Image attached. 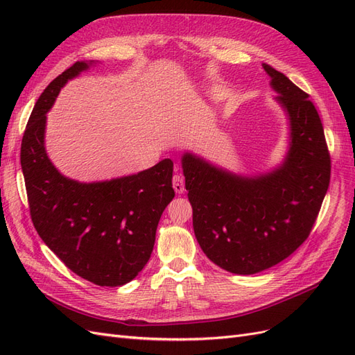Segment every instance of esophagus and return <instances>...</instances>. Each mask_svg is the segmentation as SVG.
<instances>
[{
    "instance_id": "1",
    "label": "esophagus",
    "mask_w": 355,
    "mask_h": 355,
    "mask_svg": "<svg viewBox=\"0 0 355 355\" xmlns=\"http://www.w3.org/2000/svg\"><path fill=\"white\" fill-rule=\"evenodd\" d=\"M173 189L176 191V194H184L185 192V180L180 175L173 176Z\"/></svg>"
}]
</instances>
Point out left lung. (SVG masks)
<instances>
[{
    "label": "left lung",
    "mask_w": 355,
    "mask_h": 355,
    "mask_svg": "<svg viewBox=\"0 0 355 355\" xmlns=\"http://www.w3.org/2000/svg\"><path fill=\"white\" fill-rule=\"evenodd\" d=\"M263 69L290 123L283 164L249 178L191 153L182 157L197 241L213 263L240 275L280 263L308 239L330 182L323 124L309 94L272 67Z\"/></svg>",
    "instance_id": "1"
}]
</instances>
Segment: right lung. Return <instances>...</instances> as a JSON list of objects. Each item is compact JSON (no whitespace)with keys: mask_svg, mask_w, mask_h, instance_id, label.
I'll return each mask as SVG.
<instances>
[{"mask_svg":"<svg viewBox=\"0 0 355 355\" xmlns=\"http://www.w3.org/2000/svg\"><path fill=\"white\" fill-rule=\"evenodd\" d=\"M90 65L73 63L41 93L25 128L20 164L42 241L84 280L116 287L132 282L151 257L159 218L175 197L173 161L92 184L59 173L44 148L46 114L67 81Z\"/></svg>","mask_w":355,"mask_h":355,"instance_id":"1","label":"right lung"}]
</instances>
